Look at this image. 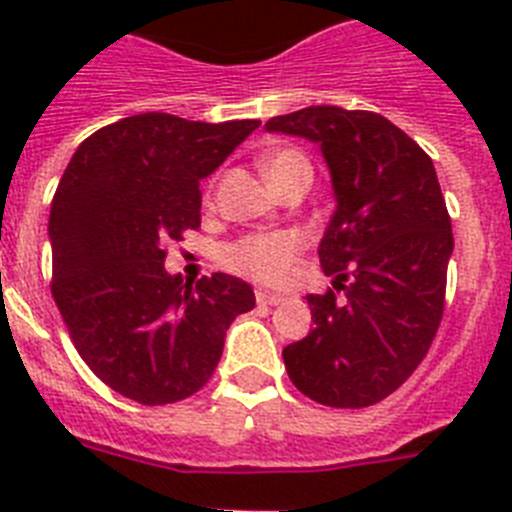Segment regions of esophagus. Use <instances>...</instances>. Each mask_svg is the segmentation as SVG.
<instances>
[{
    "mask_svg": "<svg viewBox=\"0 0 512 512\" xmlns=\"http://www.w3.org/2000/svg\"><path fill=\"white\" fill-rule=\"evenodd\" d=\"M284 300H287V297L277 295V292H266V289H259V292H256V302H259V305H282Z\"/></svg>",
    "mask_w": 512,
    "mask_h": 512,
    "instance_id": "1",
    "label": "esophagus"
}]
</instances>
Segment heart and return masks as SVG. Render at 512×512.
I'll use <instances>...</instances> for the list:
<instances>
[{
	"label": "heart",
	"mask_w": 512,
	"mask_h": 512,
	"mask_svg": "<svg viewBox=\"0 0 512 512\" xmlns=\"http://www.w3.org/2000/svg\"><path fill=\"white\" fill-rule=\"evenodd\" d=\"M261 171L274 189L297 174H310V161L295 148H279L261 156ZM302 241L297 233H251L223 248V264L235 274L261 284H284L292 279L300 259Z\"/></svg>",
	"instance_id": "obj_1"
}]
</instances>
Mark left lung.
Listing matches in <instances>:
<instances>
[{
  "instance_id": "8db88e82",
  "label": "left lung",
  "mask_w": 512,
  "mask_h": 512,
  "mask_svg": "<svg viewBox=\"0 0 512 512\" xmlns=\"http://www.w3.org/2000/svg\"><path fill=\"white\" fill-rule=\"evenodd\" d=\"M266 130L318 143L338 202L318 248L333 289L307 295L315 328L284 348V366L320 405L369 408L418 369L443 318L454 235L436 169L369 110L318 104Z\"/></svg>"
}]
</instances>
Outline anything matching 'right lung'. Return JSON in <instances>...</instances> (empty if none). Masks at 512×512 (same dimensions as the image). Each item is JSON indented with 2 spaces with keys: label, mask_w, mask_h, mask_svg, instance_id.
<instances>
[{
  "label": "right lung",
  "mask_w": 512,
  "mask_h": 512,
  "mask_svg": "<svg viewBox=\"0 0 512 512\" xmlns=\"http://www.w3.org/2000/svg\"><path fill=\"white\" fill-rule=\"evenodd\" d=\"M259 125L133 115L89 135L63 171L48 223L53 300L81 359L122 397L169 405L202 390L228 325L256 305L243 279L184 282L164 259L200 228L202 179Z\"/></svg>",
  "instance_id": "right-lung-1"
}]
</instances>
